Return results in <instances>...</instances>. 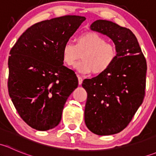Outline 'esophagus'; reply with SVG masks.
Returning a JSON list of instances; mask_svg holds the SVG:
<instances>
[{
	"label": "esophagus",
	"instance_id": "34e87169",
	"mask_svg": "<svg viewBox=\"0 0 156 156\" xmlns=\"http://www.w3.org/2000/svg\"><path fill=\"white\" fill-rule=\"evenodd\" d=\"M78 84H79V85H81V84H82V81H83L82 77L78 76Z\"/></svg>",
	"mask_w": 156,
	"mask_h": 156
}]
</instances>
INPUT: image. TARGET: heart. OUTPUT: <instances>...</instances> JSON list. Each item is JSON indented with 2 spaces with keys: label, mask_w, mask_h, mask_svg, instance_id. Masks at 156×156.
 I'll return each mask as SVG.
<instances>
[{
  "label": "heart",
  "mask_w": 156,
  "mask_h": 156,
  "mask_svg": "<svg viewBox=\"0 0 156 156\" xmlns=\"http://www.w3.org/2000/svg\"><path fill=\"white\" fill-rule=\"evenodd\" d=\"M75 44L66 42L62 46V60L66 65L72 66L81 55L82 60L75 64V69L82 74L90 72L93 74L103 73L117 58L115 44L106 41V39L97 32L82 33L75 37Z\"/></svg>",
  "instance_id": "obj_1"
}]
</instances>
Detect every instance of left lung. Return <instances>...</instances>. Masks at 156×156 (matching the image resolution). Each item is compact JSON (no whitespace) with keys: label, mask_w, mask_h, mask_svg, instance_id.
<instances>
[{"label":"left lung","mask_w":156,"mask_h":156,"mask_svg":"<svg viewBox=\"0 0 156 156\" xmlns=\"http://www.w3.org/2000/svg\"><path fill=\"white\" fill-rule=\"evenodd\" d=\"M90 29L109 37L118 54L107 70L83 81L87 93L84 121L95 134H115L128 125L144 101L146 60L130 29L103 20L93 23Z\"/></svg>","instance_id":"1"}]
</instances>
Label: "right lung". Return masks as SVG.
<instances>
[{"mask_svg":"<svg viewBox=\"0 0 156 156\" xmlns=\"http://www.w3.org/2000/svg\"><path fill=\"white\" fill-rule=\"evenodd\" d=\"M85 20L69 15L35 23L10 50L9 95L32 128L48 130L57 126L67 99L78 87L75 72L63 66L62 48Z\"/></svg>","mask_w":156,"mask_h":156,"instance_id":"obj_1","label":"right lung"}]
</instances>
